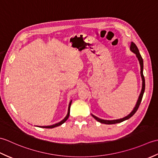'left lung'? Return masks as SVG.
I'll use <instances>...</instances> for the list:
<instances>
[{"label":"left lung","instance_id":"1","mask_svg":"<svg viewBox=\"0 0 158 158\" xmlns=\"http://www.w3.org/2000/svg\"><path fill=\"white\" fill-rule=\"evenodd\" d=\"M130 49L131 52H133L134 53H135V54H136V58H138L139 64H140V76H141L143 83H142V89H141V91H140V95H139V96L138 100H137V102H136V104L135 106L134 107L133 110H132V111L130 112V113H129L128 115H127V116L123 117V118L118 119H113V120H106V119H100V118H98V117H97L96 116L94 115L93 114H92V117H94V118L96 120H97V121H98V122H99L100 123H105V124H115V123L122 122H123V121H125V120H127V119H130V117H132V116H133L134 114H135V113L136 112V110H138V109H139V105H140V102H141V100H142L143 96V94H144V92H145V77H144V75H143V58H142L141 56H140V52H139V51L138 48H137V46H136L133 42H131V45H130Z\"/></svg>","mask_w":158,"mask_h":158}]
</instances>
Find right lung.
<instances>
[{"label":"right lung","mask_w":158,"mask_h":158,"mask_svg":"<svg viewBox=\"0 0 158 158\" xmlns=\"http://www.w3.org/2000/svg\"><path fill=\"white\" fill-rule=\"evenodd\" d=\"M71 102H72V100H70V102H69V108H68V113H67V115L64 118L62 121H60V122L55 123V124H53V125L51 126H37V127H43V128H53V127H58L59 126H61L62 123H64L68 119L69 115H70V105H71Z\"/></svg>","instance_id":"obj_1"}]
</instances>
